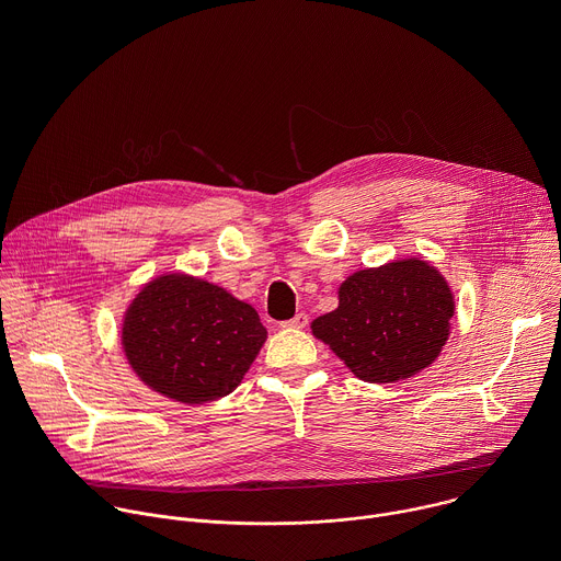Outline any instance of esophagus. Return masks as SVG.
<instances>
[{
  "label": "esophagus",
  "instance_id": "esophagus-1",
  "mask_svg": "<svg viewBox=\"0 0 561 561\" xmlns=\"http://www.w3.org/2000/svg\"><path fill=\"white\" fill-rule=\"evenodd\" d=\"M308 324V314L306 312H297L293 319H288V322H284L282 327L284 329H304Z\"/></svg>",
  "mask_w": 561,
  "mask_h": 561
}]
</instances>
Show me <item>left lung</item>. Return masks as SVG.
Returning <instances> with one entry per match:
<instances>
[{
    "instance_id": "left-lung-1",
    "label": "left lung",
    "mask_w": 561,
    "mask_h": 561,
    "mask_svg": "<svg viewBox=\"0 0 561 561\" xmlns=\"http://www.w3.org/2000/svg\"><path fill=\"white\" fill-rule=\"evenodd\" d=\"M455 310L446 279L422 260L359 271L340 288V306L317 317L312 333L355 377L388 383L433 364Z\"/></svg>"
}]
</instances>
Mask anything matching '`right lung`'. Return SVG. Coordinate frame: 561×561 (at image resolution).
I'll return each mask as SVG.
<instances>
[{
  "label": "right lung",
  "instance_id": "1",
  "mask_svg": "<svg viewBox=\"0 0 561 561\" xmlns=\"http://www.w3.org/2000/svg\"><path fill=\"white\" fill-rule=\"evenodd\" d=\"M264 340L253 306L186 275L150 282L124 319V351L135 373L184 404L232 392Z\"/></svg>",
  "mask_w": 561,
  "mask_h": 561
}]
</instances>
